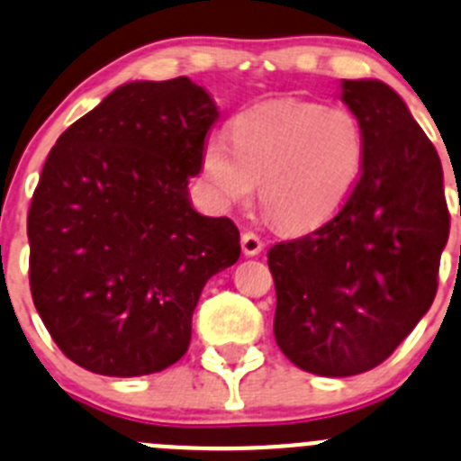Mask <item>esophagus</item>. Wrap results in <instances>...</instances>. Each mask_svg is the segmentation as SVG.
I'll use <instances>...</instances> for the list:
<instances>
[{"label": "esophagus", "instance_id": "1", "mask_svg": "<svg viewBox=\"0 0 461 461\" xmlns=\"http://www.w3.org/2000/svg\"><path fill=\"white\" fill-rule=\"evenodd\" d=\"M240 248H243L245 257H257L263 249L261 236L254 234V231H243V236H240Z\"/></svg>", "mask_w": 461, "mask_h": 461}]
</instances>
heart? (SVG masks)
Instances as JSON below:
<instances>
[{"mask_svg":"<svg viewBox=\"0 0 461 461\" xmlns=\"http://www.w3.org/2000/svg\"><path fill=\"white\" fill-rule=\"evenodd\" d=\"M231 146L212 137L203 176L222 207L258 198L285 231H311L347 204L363 177L367 137L349 107L312 101H267L231 119Z\"/></svg>","mask_w":461,"mask_h":461,"instance_id":"heart-1","label":"heart"}]
</instances>
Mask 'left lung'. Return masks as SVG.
<instances>
[{
	"label": "left lung",
	"mask_w": 461,
	"mask_h": 461,
	"mask_svg": "<svg viewBox=\"0 0 461 461\" xmlns=\"http://www.w3.org/2000/svg\"><path fill=\"white\" fill-rule=\"evenodd\" d=\"M342 101L367 137L363 177L311 234L267 252L275 338L317 376L378 367L437 294L450 231L439 155L399 94L381 80H344Z\"/></svg>",
	"instance_id": "left-lung-1"
}]
</instances>
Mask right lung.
Here are the masks:
<instances>
[{
    "instance_id": "obj_1",
    "label": "right lung",
    "mask_w": 461,
    "mask_h": 461,
    "mask_svg": "<svg viewBox=\"0 0 461 461\" xmlns=\"http://www.w3.org/2000/svg\"><path fill=\"white\" fill-rule=\"evenodd\" d=\"M218 107L186 76L117 87L71 123L31 200L29 284L62 354L103 376L182 358L209 276L240 257L230 218L189 203Z\"/></svg>"
}]
</instances>
